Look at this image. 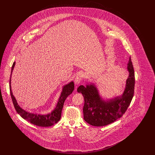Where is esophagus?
Returning <instances> with one entry per match:
<instances>
[{
  "label": "esophagus",
  "instance_id": "34e87169",
  "mask_svg": "<svg viewBox=\"0 0 155 155\" xmlns=\"http://www.w3.org/2000/svg\"><path fill=\"white\" fill-rule=\"evenodd\" d=\"M83 77H84V73L82 72V71L79 72L78 74H77L76 77L75 78V81H75V84L76 85L80 84L81 81H82V78H83Z\"/></svg>",
  "mask_w": 155,
  "mask_h": 155
}]
</instances>
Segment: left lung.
<instances>
[{"label":"left lung","instance_id":"obj_1","mask_svg":"<svg viewBox=\"0 0 155 155\" xmlns=\"http://www.w3.org/2000/svg\"><path fill=\"white\" fill-rule=\"evenodd\" d=\"M129 72L125 88L121 95L104 99L93 82L87 83L86 87L80 85L77 92L84 99V119L90 125L102 127L108 125L120 118L125 113L133 99L135 87V74L130 57L127 64Z\"/></svg>","mask_w":155,"mask_h":155}]
</instances>
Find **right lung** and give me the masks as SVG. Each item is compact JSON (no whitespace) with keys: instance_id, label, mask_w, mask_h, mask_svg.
I'll use <instances>...</instances> for the list:
<instances>
[{"instance_id":"1","label":"right lung","mask_w":155,"mask_h":155,"mask_svg":"<svg viewBox=\"0 0 155 155\" xmlns=\"http://www.w3.org/2000/svg\"><path fill=\"white\" fill-rule=\"evenodd\" d=\"M15 62H14L12 67L9 86H10V92L12 99V101L14 104L15 109L17 111V113L19 114L20 116L22 118L29 121L30 123L39 126V127H50L57 123L61 118V111H62L65 100L66 99L68 96L70 95L74 91V82L71 81L63 87L62 91L61 92L60 96L59 97V100L56 106V107L51 113H48L46 114H38L37 113L34 114V113H31L30 111L25 110L24 109L21 108L17 103L15 96L13 95V92L12 91V87H11V78H12V74L13 70L15 68Z\"/></svg>"}]
</instances>
